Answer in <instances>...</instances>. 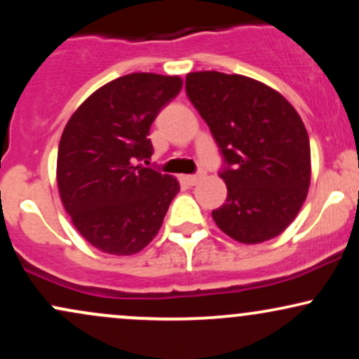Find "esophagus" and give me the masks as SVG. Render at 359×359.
<instances>
[{"label":"esophagus","mask_w":359,"mask_h":359,"mask_svg":"<svg viewBox=\"0 0 359 359\" xmlns=\"http://www.w3.org/2000/svg\"><path fill=\"white\" fill-rule=\"evenodd\" d=\"M203 179H204V174H203V172H201V174L185 177V182H187L189 185H196L197 182H201V180H203Z\"/></svg>","instance_id":"1"}]
</instances>
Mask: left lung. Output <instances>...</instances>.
<instances>
[{"label": "left lung", "mask_w": 359, "mask_h": 359, "mask_svg": "<svg viewBox=\"0 0 359 359\" xmlns=\"http://www.w3.org/2000/svg\"><path fill=\"white\" fill-rule=\"evenodd\" d=\"M185 90L228 165L219 174L228 197L212 211L217 228L245 245L278 236L311 185L302 118L278 90L240 74L189 72Z\"/></svg>", "instance_id": "1"}]
</instances>
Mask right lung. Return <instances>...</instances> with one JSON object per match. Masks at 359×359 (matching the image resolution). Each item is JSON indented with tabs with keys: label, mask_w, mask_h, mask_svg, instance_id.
<instances>
[{
	"label": "right lung",
	"mask_w": 359,
	"mask_h": 359,
	"mask_svg": "<svg viewBox=\"0 0 359 359\" xmlns=\"http://www.w3.org/2000/svg\"><path fill=\"white\" fill-rule=\"evenodd\" d=\"M182 77L135 72L94 90L62 131L57 185L65 211L86 241L128 257L158 233L180 191L175 177L145 168L150 126L182 89Z\"/></svg>",
	"instance_id": "right-lung-1"
}]
</instances>
